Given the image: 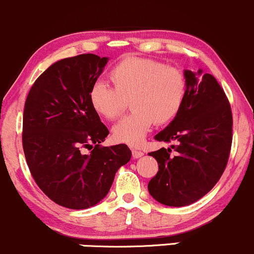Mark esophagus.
<instances>
[{"instance_id":"obj_1","label":"esophagus","mask_w":254,"mask_h":254,"mask_svg":"<svg viewBox=\"0 0 254 254\" xmlns=\"http://www.w3.org/2000/svg\"><path fill=\"white\" fill-rule=\"evenodd\" d=\"M132 155H133V157H134V158H140V157H142V156H144V153H142L141 151L133 149L132 150Z\"/></svg>"}]
</instances>
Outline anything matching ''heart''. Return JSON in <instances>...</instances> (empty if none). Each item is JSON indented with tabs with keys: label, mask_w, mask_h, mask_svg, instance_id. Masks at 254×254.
Masks as SVG:
<instances>
[{
	"label": "heart",
	"mask_w": 254,
	"mask_h": 254,
	"mask_svg": "<svg viewBox=\"0 0 254 254\" xmlns=\"http://www.w3.org/2000/svg\"><path fill=\"white\" fill-rule=\"evenodd\" d=\"M113 87L103 82L92 85L91 107L107 120H116L129 101L132 109L113 129L116 141L138 146L151 126L169 124L180 113L187 80L179 68L145 58H127L110 70Z\"/></svg>",
	"instance_id": "b5f03b06"
}]
</instances>
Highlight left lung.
Here are the masks:
<instances>
[{
    "mask_svg": "<svg viewBox=\"0 0 254 254\" xmlns=\"http://www.w3.org/2000/svg\"><path fill=\"white\" fill-rule=\"evenodd\" d=\"M185 70L187 91L175 119L156 134L158 141L178 144L149 155L158 162V172L147 189L158 203L186 206L204 196L226 169L233 140L230 104L215 76Z\"/></svg>",
    "mask_w": 254,
    "mask_h": 254,
    "instance_id": "1",
    "label": "left lung"
}]
</instances>
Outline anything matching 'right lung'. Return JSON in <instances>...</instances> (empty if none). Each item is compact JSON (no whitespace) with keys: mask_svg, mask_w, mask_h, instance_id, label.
Returning a JSON list of instances; mask_svg holds the SVG:
<instances>
[{"mask_svg":"<svg viewBox=\"0 0 254 254\" xmlns=\"http://www.w3.org/2000/svg\"><path fill=\"white\" fill-rule=\"evenodd\" d=\"M108 60L93 54L60 60L38 76L25 102L22 147L30 172L45 195L68 209L98 204L132 156L125 144L101 146L109 130L90 103Z\"/></svg>","mask_w":254,"mask_h":254,"instance_id":"add662e5","label":"right lung"}]
</instances>
